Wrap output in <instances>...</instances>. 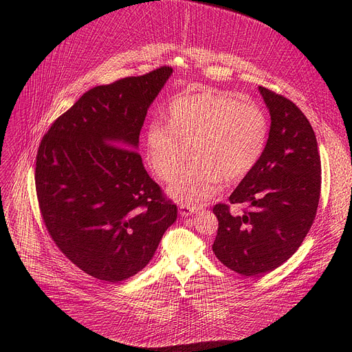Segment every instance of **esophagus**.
Masks as SVG:
<instances>
[{
	"mask_svg": "<svg viewBox=\"0 0 352 352\" xmlns=\"http://www.w3.org/2000/svg\"><path fill=\"white\" fill-rule=\"evenodd\" d=\"M197 210L199 209H196V208H190V206H185V205H181L179 209H178V212L182 217H188L190 214H195V213H197Z\"/></svg>",
	"mask_w": 352,
	"mask_h": 352,
	"instance_id": "obj_1",
	"label": "esophagus"
}]
</instances>
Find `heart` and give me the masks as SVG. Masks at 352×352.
<instances>
[{
	"label": "heart",
	"mask_w": 352,
	"mask_h": 352,
	"mask_svg": "<svg viewBox=\"0 0 352 352\" xmlns=\"http://www.w3.org/2000/svg\"><path fill=\"white\" fill-rule=\"evenodd\" d=\"M267 139L263 110L228 93L202 90L184 96L170 107V126L152 124L146 157L156 175L174 181L190 160L196 163L171 186V195L188 205L216 196L223 179L239 181L259 162Z\"/></svg>",
	"instance_id": "heart-1"
}]
</instances>
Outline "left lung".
I'll use <instances>...</instances> for the list:
<instances>
[{
	"label": "left lung",
	"instance_id": "8db88e82",
	"mask_svg": "<svg viewBox=\"0 0 352 352\" xmlns=\"http://www.w3.org/2000/svg\"><path fill=\"white\" fill-rule=\"evenodd\" d=\"M270 113L263 153L230 195V204L246 210L232 216L219 204L213 243L216 258L242 276H262L285 261L302 243L316 216L320 196V156L315 132L291 100L259 86Z\"/></svg>",
	"mask_w": 352,
	"mask_h": 352
}]
</instances>
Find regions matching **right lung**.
Masks as SVG:
<instances>
[{
    "instance_id": "1",
    "label": "right lung",
    "mask_w": 352,
    "mask_h": 352,
    "mask_svg": "<svg viewBox=\"0 0 352 352\" xmlns=\"http://www.w3.org/2000/svg\"><path fill=\"white\" fill-rule=\"evenodd\" d=\"M173 68L96 86L43 136L36 192L47 231L80 270L109 283L152 261L177 206L142 163L139 133Z\"/></svg>"
}]
</instances>
